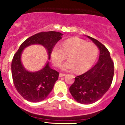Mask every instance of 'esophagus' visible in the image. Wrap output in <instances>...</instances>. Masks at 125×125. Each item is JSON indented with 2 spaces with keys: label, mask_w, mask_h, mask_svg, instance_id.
Returning <instances> with one entry per match:
<instances>
[{
  "label": "esophagus",
  "mask_w": 125,
  "mask_h": 125,
  "mask_svg": "<svg viewBox=\"0 0 125 125\" xmlns=\"http://www.w3.org/2000/svg\"><path fill=\"white\" fill-rule=\"evenodd\" d=\"M66 74H62V73H60L59 74V77H60V78H61V77H63V76H64Z\"/></svg>",
  "instance_id": "obj_1"
}]
</instances>
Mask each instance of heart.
Here are the masks:
<instances>
[{"label":"heart","mask_w":125,"mask_h":125,"mask_svg":"<svg viewBox=\"0 0 125 125\" xmlns=\"http://www.w3.org/2000/svg\"><path fill=\"white\" fill-rule=\"evenodd\" d=\"M69 59L64 62L60 68L64 71L83 73L94 64L98 55V49L95 44L87 42L79 37H72L64 41L62 46L56 44L51 52V57L54 65L58 66L67 57Z\"/></svg>","instance_id":"b5f03b06"}]
</instances>
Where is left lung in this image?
I'll return each mask as SVG.
<instances>
[{"mask_svg":"<svg viewBox=\"0 0 125 125\" xmlns=\"http://www.w3.org/2000/svg\"><path fill=\"white\" fill-rule=\"evenodd\" d=\"M87 37L100 50L98 61L92 68L81 75L76 76L69 91L77 102L84 104H92L99 100L107 92L114 75V63L110 52L100 42Z\"/></svg>","mask_w":125,"mask_h":125,"instance_id":"1","label":"left lung"}]
</instances>
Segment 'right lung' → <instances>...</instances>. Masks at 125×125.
Segmentation results:
<instances>
[{"label": "right lung", "mask_w": 125, "mask_h": 125, "mask_svg": "<svg viewBox=\"0 0 125 125\" xmlns=\"http://www.w3.org/2000/svg\"><path fill=\"white\" fill-rule=\"evenodd\" d=\"M62 35L55 31L35 34L27 39L14 55L11 64L13 81L19 93L27 101L36 103L46 99L58 79L59 73L50 68L48 61L40 70L34 72L27 71L22 63L23 51L32 45H41L47 51L49 60L52 47L61 39Z\"/></svg>", "instance_id": "obj_1"}]
</instances>
